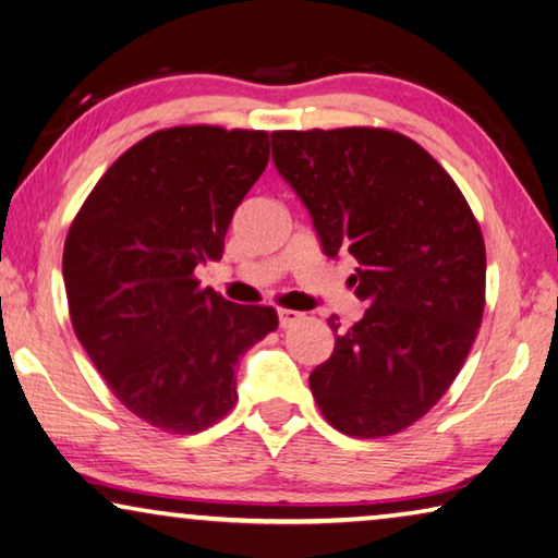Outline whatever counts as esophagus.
<instances>
[{"mask_svg":"<svg viewBox=\"0 0 558 558\" xmlns=\"http://www.w3.org/2000/svg\"><path fill=\"white\" fill-rule=\"evenodd\" d=\"M300 320H303V313L286 311V307H280V311H278V323H280V327H293V325H298Z\"/></svg>","mask_w":558,"mask_h":558,"instance_id":"34e87169","label":"esophagus"}]
</instances>
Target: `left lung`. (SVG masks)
<instances>
[{"mask_svg":"<svg viewBox=\"0 0 558 558\" xmlns=\"http://www.w3.org/2000/svg\"><path fill=\"white\" fill-rule=\"evenodd\" d=\"M272 161L325 255L357 260L367 311L311 375L325 420L350 437L397 435L462 369L484 313L486 253L470 203L420 144L387 129L272 131Z\"/></svg>","mask_w":558,"mask_h":558,"instance_id":"obj_1","label":"left lung"}]
</instances>
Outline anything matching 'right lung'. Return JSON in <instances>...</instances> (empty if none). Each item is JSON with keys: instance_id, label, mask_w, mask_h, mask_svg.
Listing matches in <instances>:
<instances>
[{"instance_id": "obj_1", "label": "right lung", "mask_w": 558, "mask_h": 558, "mask_svg": "<svg viewBox=\"0 0 558 558\" xmlns=\"http://www.w3.org/2000/svg\"><path fill=\"white\" fill-rule=\"evenodd\" d=\"M265 131L175 126L111 163L64 243L69 315L117 400L148 424L196 435L233 410L235 365L278 327L193 270L223 255L226 231L268 166Z\"/></svg>"}]
</instances>
